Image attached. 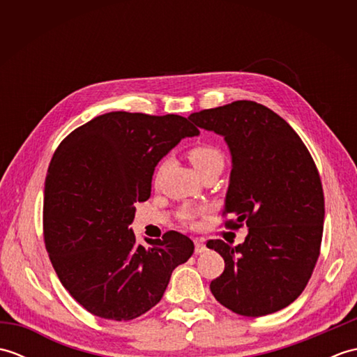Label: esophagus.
Instances as JSON below:
<instances>
[{
    "instance_id": "obj_1",
    "label": "esophagus",
    "mask_w": 357,
    "mask_h": 357,
    "mask_svg": "<svg viewBox=\"0 0 357 357\" xmlns=\"http://www.w3.org/2000/svg\"><path fill=\"white\" fill-rule=\"evenodd\" d=\"M207 250L206 247V242H204V239H195V253L196 255H201Z\"/></svg>"
}]
</instances>
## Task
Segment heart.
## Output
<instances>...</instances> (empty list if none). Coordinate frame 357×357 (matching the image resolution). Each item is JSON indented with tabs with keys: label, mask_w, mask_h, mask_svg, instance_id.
Returning <instances> with one entry per match:
<instances>
[{
	"label": "heart",
	"mask_w": 357,
	"mask_h": 357,
	"mask_svg": "<svg viewBox=\"0 0 357 357\" xmlns=\"http://www.w3.org/2000/svg\"><path fill=\"white\" fill-rule=\"evenodd\" d=\"M187 158L188 161L192 162V165L195 167V170L198 172L201 176L204 173H207L210 170L215 169H221L224 167V153L221 151V149L213 146V144L208 142H202V144H196L192 149H188L187 151ZM162 164L158 167L156 176L159 170H161ZM184 218H188V213H183Z\"/></svg>",
	"instance_id": "1"
}]
</instances>
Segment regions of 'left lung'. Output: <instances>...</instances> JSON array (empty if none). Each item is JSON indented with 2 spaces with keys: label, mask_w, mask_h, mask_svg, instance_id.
<instances>
[{
  "label": "left lung",
  "mask_w": 357,
  "mask_h": 357,
  "mask_svg": "<svg viewBox=\"0 0 357 357\" xmlns=\"http://www.w3.org/2000/svg\"><path fill=\"white\" fill-rule=\"evenodd\" d=\"M188 119L229 144L233 167L222 216L234 219L224 225L248 227L239 245L207 241L225 262L210 290L241 316L279 312L304 291L321 253L325 202L313 158L285 119L255 101L201 110Z\"/></svg>",
  "instance_id": "obj_1"
}]
</instances>
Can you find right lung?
<instances>
[{
	"mask_svg": "<svg viewBox=\"0 0 357 357\" xmlns=\"http://www.w3.org/2000/svg\"><path fill=\"white\" fill-rule=\"evenodd\" d=\"M198 133L179 115L110 112L58 146L44 184V244L61 284L89 313L112 321L144 314L193 255L183 233L165 231L142 247L128 225L135 204L150 198L156 164Z\"/></svg>",
	"mask_w": 357,
	"mask_h": 357,
	"instance_id": "right-lung-1",
	"label": "right lung"
}]
</instances>
